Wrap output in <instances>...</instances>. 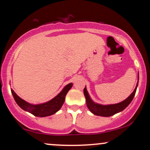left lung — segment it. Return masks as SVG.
I'll list each match as a JSON object with an SVG mask.
<instances>
[{
    "label": "left lung",
    "mask_w": 150,
    "mask_h": 150,
    "mask_svg": "<svg viewBox=\"0 0 150 150\" xmlns=\"http://www.w3.org/2000/svg\"><path fill=\"white\" fill-rule=\"evenodd\" d=\"M137 85H138V82H137V86H136L135 89H134V91L132 92V94H130L125 100L123 101L122 102L118 103V104L110 105H101L94 103V101L90 99V97H89L88 92H87V89H86L85 87V89H84V94H85L87 107H88L89 111H90L91 112L94 113V115H97V116L104 117L113 116V115L123 111V109H125V108L130 104V102L132 101V99H133L134 96H135V94Z\"/></svg>",
    "instance_id": "left-lung-1"
}]
</instances>
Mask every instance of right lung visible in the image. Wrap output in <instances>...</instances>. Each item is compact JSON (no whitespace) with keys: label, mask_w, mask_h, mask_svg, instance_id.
<instances>
[{"label":"right lung","mask_w":150,"mask_h":150,"mask_svg":"<svg viewBox=\"0 0 150 150\" xmlns=\"http://www.w3.org/2000/svg\"><path fill=\"white\" fill-rule=\"evenodd\" d=\"M72 86H73L72 83L68 84V85L65 86L63 90L56 97L53 98L51 101L46 103H44V104L37 105H32L27 103V101L18 97L13 89H11V92L16 103L22 109L26 111H28L35 116L45 117L54 114L61 108L65 101V96H66L68 91L71 89Z\"/></svg>","instance_id":"obj_1"}]
</instances>
